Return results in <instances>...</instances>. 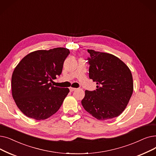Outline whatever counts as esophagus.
Returning a JSON list of instances; mask_svg holds the SVG:
<instances>
[{
  "label": "esophagus",
  "instance_id": "esophagus-1",
  "mask_svg": "<svg viewBox=\"0 0 156 156\" xmlns=\"http://www.w3.org/2000/svg\"><path fill=\"white\" fill-rule=\"evenodd\" d=\"M76 89V88H73V87H69V90H70V91L71 92H73V91H74V90H75Z\"/></svg>",
  "mask_w": 156,
  "mask_h": 156
}]
</instances>
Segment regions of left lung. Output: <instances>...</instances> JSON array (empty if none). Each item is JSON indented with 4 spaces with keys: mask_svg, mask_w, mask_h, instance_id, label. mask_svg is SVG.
I'll list each match as a JSON object with an SVG mask.
<instances>
[{
    "mask_svg": "<svg viewBox=\"0 0 156 156\" xmlns=\"http://www.w3.org/2000/svg\"><path fill=\"white\" fill-rule=\"evenodd\" d=\"M89 78L97 89L85 90L82 101L84 109L98 120L119 116L126 108L133 92L131 72L118 57L107 53L88 50Z\"/></svg>",
    "mask_w": 156,
    "mask_h": 156,
    "instance_id": "1",
    "label": "left lung"
}]
</instances>
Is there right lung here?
Returning a JSON list of instances; mask_svg holds the SVG:
<instances>
[{
    "label": "right lung",
    "instance_id": "1",
    "mask_svg": "<svg viewBox=\"0 0 156 156\" xmlns=\"http://www.w3.org/2000/svg\"><path fill=\"white\" fill-rule=\"evenodd\" d=\"M69 53L65 48L37 50L16 66L11 78L12 96L25 115L44 120L59 110L69 89L54 87L51 82L60 75Z\"/></svg>",
    "mask_w": 156,
    "mask_h": 156
}]
</instances>
